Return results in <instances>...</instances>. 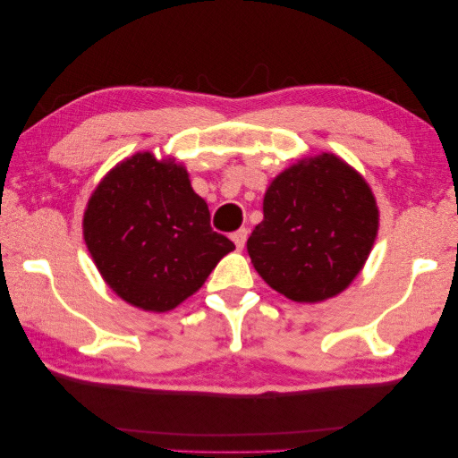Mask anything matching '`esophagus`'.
<instances>
[{"mask_svg":"<svg viewBox=\"0 0 458 458\" xmlns=\"http://www.w3.org/2000/svg\"><path fill=\"white\" fill-rule=\"evenodd\" d=\"M247 233H250V231H247V229H237L235 233H231V239H233V243L237 245V250H242V247L245 245Z\"/></svg>","mask_w":458,"mask_h":458,"instance_id":"34e87169","label":"esophagus"}]
</instances>
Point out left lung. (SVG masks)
Instances as JSON below:
<instances>
[{
	"label": "left lung",
	"instance_id": "left-lung-1",
	"mask_svg": "<svg viewBox=\"0 0 458 458\" xmlns=\"http://www.w3.org/2000/svg\"><path fill=\"white\" fill-rule=\"evenodd\" d=\"M376 199L333 154L296 164L269 184L264 221L247 239L251 264L296 302L339 294L363 267L377 235Z\"/></svg>",
	"mask_w": 458,
	"mask_h": 458
}]
</instances>
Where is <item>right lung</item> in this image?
I'll return each instance as SVG.
<instances>
[{"mask_svg": "<svg viewBox=\"0 0 458 458\" xmlns=\"http://www.w3.org/2000/svg\"><path fill=\"white\" fill-rule=\"evenodd\" d=\"M85 243L109 288L138 309L166 312L194 294L233 242L211 227L207 202L174 162L136 154L89 200Z\"/></svg>", "mask_w": 458, "mask_h": 458, "instance_id": "1", "label": "right lung"}]
</instances>
